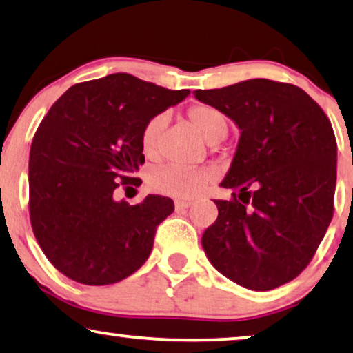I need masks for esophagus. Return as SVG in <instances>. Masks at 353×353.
<instances>
[{"mask_svg":"<svg viewBox=\"0 0 353 353\" xmlns=\"http://www.w3.org/2000/svg\"><path fill=\"white\" fill-rule=\"evenodd\" d=\"M190 206H192V201H183V200L176 201V210H187V208Z\"/></svg>","mask_w":353,"mask_h":353,"instance_id":"esophagus-1","label":"esophagus"}]
</instances>
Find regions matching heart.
I'll use <instances>...</instances> for the list:
<instances>
[{"instance_id":"1","label":"heart","mask_w":353,"mask_h":353,"mask_svg":"<svg viewBox=\"0 0 353 353\" xmlns=\"http://www.w3.org/2000/svg\"><path fill=\"white\" fill-rule=\"evenodd\" d=\"M188 118L201 136L210 143H217L227 136L228 123L224 113L211 105H195L188 110ZM168 123L166 113H158L145 123L141 134L143 155L150 160L160 155L161 137ZM214 179L211 168H188L182 165H165L150 171L148 185L158 193L174 198H193Z\"/></svg>"}]
</instances>
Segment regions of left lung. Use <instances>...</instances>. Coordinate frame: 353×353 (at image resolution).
Masks as SVG:
<instances>
[{
  "instance_id": "1",
  "label": "left lung",
  "mask_w": 353,
  "mask_h": 353,
  "mask_svg": "<svg viewBox=\"0 0 353 353\" xmlns=\"http://www.w3.org/2000/svg\"><path fill=\"white\" fill-rule=\"evenodd\" d=\"M193 94L241 129L221 183L232 198L214 200L219 216L201 238L208 259L248 290H275L309 265L332 219L330 118L301 88L265 78Z\"/></svg>"
}]
</instances>
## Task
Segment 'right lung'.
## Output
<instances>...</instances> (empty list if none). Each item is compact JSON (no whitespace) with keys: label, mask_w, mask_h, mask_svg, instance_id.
I'll use <instances>...</instances> for the list:
<instances>
[{"label":"right lung","mask_w":353,"mask_h":353,"mask_svg":"<svg viewBox=\"0 0 353 353\" xmlns=\"http://www.w3.org/2000/svg\"><path fill=\"white\" fill-rule=\"evenodd\" d=\"M188 94L113 73L75 84L49 108L30 148L28 210L39 248L61 274L112 285L150 256L174 201L148 195L131 206L113 193L141 185L143 126Z\"/></svg>","instance_id":"right-lung-1"}]
</instances>
